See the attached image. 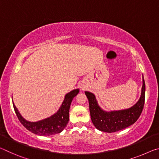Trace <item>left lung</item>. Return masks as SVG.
<instances>
[{"mask_svg": "<svg viewBox=\"0 0 159 159\" xmlns=\"http://www.w3.org/2000/svg\"><path fill=\"white\" fill-rule=\"evenodd\" d=\"M141 97L130 109L107 112L99 107L94 94L85 92L89 101L91 120L95 127L106 133H114L128 127L137 121L143 110L145 100V83L143 79Z\"/></svg>", "mask_w": 159, "mask_h": 159, "instance_id": "left-lung-1", "label": "left lung"}]
</instances>
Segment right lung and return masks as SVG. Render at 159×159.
<instances>
[{"label": "right lung", "mask_w": 159, "mask_h": 159, "mask_svg": "<svg viewBox=\"0 0 159 159\" xmlns=\"http://www.w3.org/2000/svg\"><path fill=\"white\" fill-rule=\"evenodd\" d=\"M79 92V90L76 89L67 93L62 104L56 114L38 122H29L26 120L21 116L12 102L13 107L19 120L28 130L41 136L52 135L61 133L66 126L69 119L70 105L74 98Z\"/></svg>", "instance_id": "1"}]
</instances>
